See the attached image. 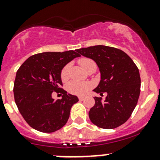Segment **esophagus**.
<instances>
[{
    "instance_id": "1",
    "label": "esophagus",
    "mask_w": 160,
    "mask_h": 160,
    "mask_svg": "<svg viewBox=\"0 0 160 160\" xmlns=\"http://www.w3.org/2000/svg\"><path fill=\"white\" fill-rule=\"evenodd\" d=\"M79 100H80V101H84V98H83V97H80V98H79Z\"/></svg>"
}]
</instances>
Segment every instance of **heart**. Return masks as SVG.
<instances>
[{
	"label": "heart",
	"mask_w": 160,
	"mask_h": 160,
	"mask_svg": "<svg viewBox=\"0 0 160 160\" xmlns=\"http://www.w3.org/2000/svg\"><path fill=\"white\" fill-rule=\"evenodd\" d=\"M79 64L82 67V68L86 71H88L91 67H97L96 63L93 59L89 58H81L78 60ZM70 65L67 64L65 67L61 70L60 77L62 81H67L69 78V70H70ZM91 88V83L88 82L77 81V80H72L67 85V90L70 93L79 96H83Z\"/></svg>",
	"instance_id": "obj_1"
}]
</instances>
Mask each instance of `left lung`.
Masks as SVG:
<instances>
[{
  "instance_id": "1",
  "label": "left lung",
  "mask_w": 160,
  "mask_h": 160,
  "mask_svg": "<svg viewBox=\"0 0 160 160\" xmlns=\"http://www.w3.org/2000/svg\"><path fill=\"white\" fill-rule=\"evenodd\" d=\"M93 59L99 67L101 81L93 90L105 100L95 97L89 118L101 128L112 129L127 122L133 112L140 94L139 71L132 59L122 50L106 46H94L77 49Z\"/></svg>"
}]
</instances>
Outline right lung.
Returning a JSON list of instances; mask_svg holds the SVG:
<instances>
[{
  "instance_id": "right-lung-1",
  "label": "right lung",
  "mask_w": 160,
  "mask_h": 160,
  "mask_svg": "<svg viewBox=\"0 0 160 160\" xmlns=\"http://www.w3.org/2000/svg\"><path fill=\"white\" fill-rule=\"evenodd\" d=\"M80 56L73 50L46 52L30 56L19 67L14 83V101L34 129L49 133L67 124L71 108L79 100L60 88V73L68 62ZM53 92L62 93V99H53Z\"/></svg>"
}]
</instances>
